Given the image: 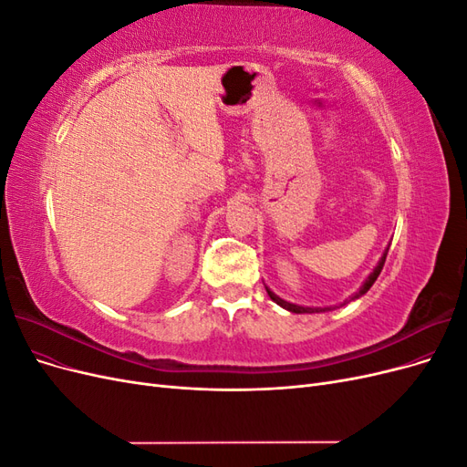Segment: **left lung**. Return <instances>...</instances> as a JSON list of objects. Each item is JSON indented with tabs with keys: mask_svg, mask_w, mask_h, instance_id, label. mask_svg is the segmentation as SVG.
<instances>
[{
	"mask_svg": "<svg viewBox=\"0 0 467 467\" xmlns=\"http://www.w3.org/2000/svg\"><path fill=\"white\" fill-rule=\"evenodd\" d=\"M389 249V247H388ZM388 249H386V253L384 255H381V259H379V263H378V266L374 268V273L366 278V282L362 285V288H360V292L358 294H355L352 296V300L355 298H358V296H362V294H366L370 290V286L374 285L376 282V278L379 276V273H381V268H384V263H386V257H388ZM266 292H268V296H271V300L273 302H276L278 306H282L285 309H288V312H292V314H316V312H327V309H331V307H304V306H296V304H290V302H285L282 298H278V296L275 294V292H271L266 288Z\"/></svg>",
	"mask_w": 467,
	"mask_h": 467,
	"instance_id": "obj_1",
	"label": "left lung"
}]
</instances>
